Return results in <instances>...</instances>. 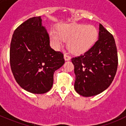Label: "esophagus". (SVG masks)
I'll use <instances>...</instances> for the list:
<instances>
[{
  "label": "esophagus",
  "instance_id": "esophagus-1",
  "mask_svg": "<svg viewBox=\"0 0 126 126\" xmlns=\"http://www.w3.org/2000/svg\"><path fill=\"white\" fill-rule=\"evenodd\" d=\"M64 59H65V61H69L70 59H71V57L69 56V55H68L67 53H65L64 54Z\"/></svg>",
  "mask_w": 126,
  "mask_h": 126
}]
</instances>
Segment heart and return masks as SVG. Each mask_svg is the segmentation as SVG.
I'll list each match as a JSON object with an SVG mask.
<instances>
[{"instance_id":"1","label":"heart","mask_w":126,"mask_h":126,"mask_svg":"<svg viewBox=\"0 0 126 126\" xmlns=\"http://www.w3.org/2000/svg\"><path fill=\"white\" fill-rule=\"evenodd\" d=\"M98 32L92 25L73 24H62L58 30L52 29L49 32L51 45L59 49L67 40V47L71 52L76 55L84 53L94 46L97 41Z\"/></svg>"}]
</instances>
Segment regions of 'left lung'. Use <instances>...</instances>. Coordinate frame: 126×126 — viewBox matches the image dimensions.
<instances>
[{
	"label": "left lung",
	"mask_w": 126,
	"mask_h": 126,
	"mask_svg": "<svg viewBox=\"0 0 126 126\" xmlns=\"http://www.w3.org/2000/svg\"><path fill=\"white\" fill-rule=\"evenodd\" d=\"M99 38L84 54L73 57L76 75L74 88L88 97L100 94L110 85L118 65L117 47L113 35L100 24Z\"/></svg>",
	"instance_id": "left-lung-1"
}]
</instances>
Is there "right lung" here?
Masks as SVG:
<instances>
[{
    "mask_svg": "<svg viewBox=\"0 0 126 126\" xmlns=\"http://www.w3.org/2000/svg\"><path fill=\"white\" fill-rule=\"evenodd\" d=\"M64 54L50 46L40 16L28 19L16 29L10 47V65L19 85L30 93L52 88L53 73L64 64Z\"/></svg>",
    "mask_w": 126,
    "mask_h": 126,
    "instance_id": "right-lung-1",
    "label": "right lung"
}]
</instances>
